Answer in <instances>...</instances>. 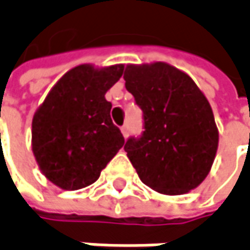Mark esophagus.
<instances>
[{
	"mask_svg": "<svg viewBox=\"0 0 250 250\" xmlns=\"http://www.w3.org/2000/svg\"><path fill=\"white\" fill-rule=\"evenodd\" d=\"M121 132H122V135H124V138H126V137H128V134H129V129H128V125H124V126H121Z\"/></svg>",
	"mask_w": 250,
	"mask_h": 250,
	"instance_id": "obj_1",
	"label": "esophagus"
}]
</instances>
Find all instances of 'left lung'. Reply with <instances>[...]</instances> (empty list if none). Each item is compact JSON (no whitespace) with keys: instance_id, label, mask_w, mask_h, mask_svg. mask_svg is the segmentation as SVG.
I'll list each match as a JSON object with an SVG mask.
<instances>
[{"instance_id":"left-lung-1","label":"left lung","mask_w":250,"mask_h":250,"mask_svg":"<svg viewBox=\"0 0 250 250\" xmlns=\"http://www.w3.org/2000/svg\"><path fill=\"white\" fill-rule=\"evenodd\" d=\"M125 87L144 112V134L125 151L149 188L180 196L211 170L219 129L204 93L183 70L164 62L126 64Z\"/></svg>"}]
</instances>
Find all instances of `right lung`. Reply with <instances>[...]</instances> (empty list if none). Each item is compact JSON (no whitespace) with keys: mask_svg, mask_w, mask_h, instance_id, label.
Listing matches in <instances>:
<instances>
[{"mask_svg":"<svg viewBox=\"0 0 250 250\" xmlns=\"http://www.w3.org/2000/svg\"><path fill=\"white\" fill-rule=\"evenodd\" d=\"M124 64H79L50 89L31 124V148L43 175L63 190L95 183L124 146L110 119L105 95L121 79Z\"/></svg>","mask_w":250,"mask_h":250,"instance_id":"1","label":"right lung"}]
</instances>
